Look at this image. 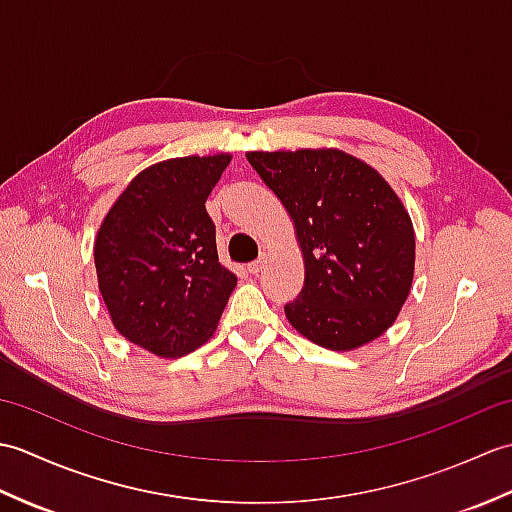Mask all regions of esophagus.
<instances>
[{
    "mask_svg": "<svg viewBox=\"0 0 512 512\" xmlns=\"http://www.w3.org/2000/svg\"><path fill=\"white\" fill-rule=\"evenodd\" d=\"M264 264H266V259L264 257H259L257 262H253V264H248V273L250 275H259L262 273V268H264Z\"/></svg>",
    "mask_w": 512,
    "mask_h": 512,
    "instance_id": "1",
    "label": "esophagus"
}]
</instances>
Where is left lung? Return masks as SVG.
<instances>
[{
	"label": "left lung",
	"instance_id": "1",
	"mask_svg": "<svg viewBox=\"0 0 512 512\" xmlns=\"http://www.w3.org/2000/svg\"><path fill=\"white\" fill-rule=\"evenodd\" d=\"M284 204L303 255V290L284 308L292 328L350 352L396 323L413 284L416 235L380 173L336 147L248 151Z\"/></svg>",
	"mask_w": 512,
	"mask_h": 512
}]
</instances>
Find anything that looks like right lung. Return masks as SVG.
<instances>
[{
  "label": "right lung",
  "mask_w": 512,
  "mask_h": 512,
  "mask_svg": "<svg viewBox=\"0 0 512 512\" xmlns=\"http://www.w3.org/2000/svg\"><path fill=\"white\" fill-rule=\"evenodd\" d=\"M231 154L156 162L127 184L94 237L99 290L118 334L160 358L198 350L237 277L217 259L206 198Z\"/></svg>",
  "instance_id": "add662e5"
}]
</instances>
